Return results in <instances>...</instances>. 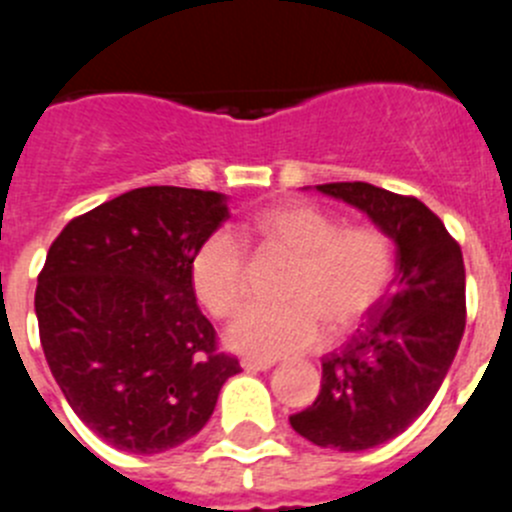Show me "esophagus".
<instances>
[{"instance_id":"34e87169","label":"esophagus","mask_w":512,"mask_h":512,"mask_svg":"<svg viewBox=\"0 0 512 512\" xmlns=\"http://www.w3.org/2000/svg\"><path fill=\"white\" fill-rule=\"evenodd\" d=\"M275 366V361L272 358H255V356H247L242 358V369L245 371H267Z\"/></svg>"}]
</instances>
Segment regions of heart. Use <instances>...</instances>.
Returning <instances> with one entry per match:
<instances>
[{
  "label": "heart",
  "mask_w": 512,
  "mask_h": 512,
  "mask_svg": "<svg viewBox=\"0 0 512 512\" xmlns=\"http://www.w3.org/2000/svg\"><path fill=\"white\" fill-rule=\"evenodd\" d=\"M257 255L288 257L278 308H250L229 326L234 351L280 358L315 348L323 323L333 336L351 331L384 295L394 275V247L379 227L338 224L305 202L260 209L242 224ZM189 278L214 318H232L247 298V257L227 232H212L191 255Z\"/></svg>",
  "instance_id": "b5f03b06"
}]
</instances>
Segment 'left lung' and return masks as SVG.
Segmentation results:
<instances>
[{"label":"left lung","mask_w":512,"mask_h":512,"mask_svg":"<svg viewBox=\"0 0 512 512\" xmlns=\"http://www.w3.org/2000/svg\"><path fill=\"white\" fill-rule=\"evenodd\" d=\"M315 189L366 212L394 240L396 275L361 328L323 356L321 394L290 427L328 450H371L399 437L450 371L465 333V262L442 219L417 197L366 181Z\"/></svg>","instance_id":"left-lung-1"}]
</instances>
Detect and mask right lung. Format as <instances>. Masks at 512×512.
<instances>
[{
    "label": "right lung",
    "instance_id": "add662e5",
    "mask_svg": "<svg viewBox=\"0 0 512 512\" xmlns=\"http://www.w3.org/2000/svg\"><path fill=\"white\" fill-rule=\"evenodd\" d=\"M227 217L217 191L141 186L70 219L50 245L35 293L42 351L73 412L116 450L184 444L242 371L217 351L189 278Z\"/></svg>",
    "mask_w": 512,
    "mask_h": 512
}]
</instances>
